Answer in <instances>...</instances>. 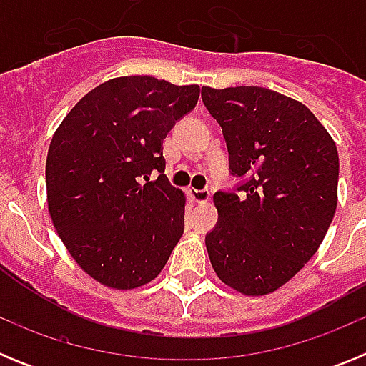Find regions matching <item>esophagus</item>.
<instances>
[{"mask_svg":"<svg viewBox=\"0 0 366 366\" xmlns=\"http://www.w3.org/2000/svg\"><path fill=\"white\" fill-rule=\"evenodd\" d=\"M189 196H190V199H192L194 203H205V202H209V199H211V192H209V190H198V189H190L189 190Z\"/></svg>","mask_w":366,"mask_h":366,"instance_id":"34e87169","label":"esophagus"}]
</instances>
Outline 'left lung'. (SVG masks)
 <instances>
[{"label":"left lung","instance_id":"left-lung-1","mask_svg":"<svg viewBox=\"0 0 366 366\" xmlns=\"http://www.w3.org/2000/svg\"><path fill=\"white\" fill-rule=\"evenodd\" d=\"M242 194L216 192L212 269L242 295L277 292L317 253L337 207L339 155L302 102L267 87H203Z\"/></svg>","mask_w":366,"mask_h":366}]
</instances>
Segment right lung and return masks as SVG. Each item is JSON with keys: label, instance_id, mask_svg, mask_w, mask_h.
<instances>
[{"label": "right lung", "instance_id": "1", "mask_svg": "<svg viewBox=\"0 0 366 366\" xmlns=\"http://www.w3.org/2000/svg\"><path fill=\"white\" fill-rule=\"evenodd\" d=\"M199 92L196 84L119 76L84 95L54 132L47 209L67 253L102 286L152 282L179 242L187 196L163 174V139ZM152 169L162 172L154 182Z\"/></svg>", "mask_w": 366, "mask_h": 366}]
</instances>
